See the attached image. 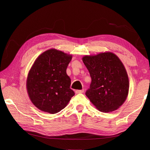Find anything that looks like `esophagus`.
<instances>
[{"instance_id": "obj_1", "label": "esophagus", "mask_w": 150, "mask_h": 150, "mask_svg": "<svg viewBox=\"0 0 150 150\" xmlns=\"http://www.w3.org/2000/svg\"><path fill=\"white\" fill-rule=\"evenodd\" d=\"M84 91V90H77L75 91V93H83Z\"/></svg>"}]
</instances>
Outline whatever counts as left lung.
<instances>
[{
	"mask_svg": "<svg viewBox=\"0 0 150 150\" xmlns=\"http://www.w3.org/2000/svg\"><path fill=\"white\" fill-rule=\"evenodd\" d=\"M82 61L91 78L86 95L100 111L116 110L126 99L129 90L128 75L122 62L110 52L85 56Z\"/></svg>",
	"mask_w": 150,
	"mask_h": 150,
	"instance_id": "left-lung-1",
	"label": "left lung"
}]
</instances>
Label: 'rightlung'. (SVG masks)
<instances>
[{
  "instance_id": "1",
  "label": "right lung",
  "mask_w": 150,
  "mask_h": 150,
  "mask_svg": "<svg viewBox=\"0 0 150 150\" xmlns=\"http://www.w3.org/2000/svg\"><path fill=\"white\" fill-rule=\"evenodd\" d=\"M71 55L49 50L38 57L28 73L27 90L33 104L52 114L64 109L75 93L66 69Z\"/></svg>"
}]
</instances>
